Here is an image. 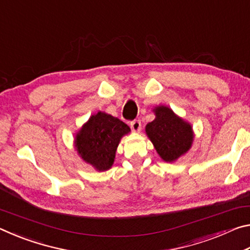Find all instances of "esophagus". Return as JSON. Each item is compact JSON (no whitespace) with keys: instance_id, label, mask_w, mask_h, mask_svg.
Returning a JSON list of instances; mask_svg holds the SVG:
<instances>
[{"instance_id":"obj_1","label":"esophagus","mask_w":250,"mask_h":250,"mask_svg":"<svg viewBox=\"0 0 250 250\" xmlns=\"http://www.w3.org/2000/svg\"><path fill=\"white\" fill-rule=\"evenodd\" d=\"M131 128L134 132H139L141 130V121L140 120H134L131 122Z\"/></svg>"}]
</instances>
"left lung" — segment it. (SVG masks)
I'll list each match as a JSON object with an SVG mask.
<instances>
[{
  "mask_svg": "<svg viewBox=\"0 0 250 250\" xmlns=\"http://www.w3.org/2000/svg\"><path fill=\"white\" fill-rule=\"evenodd\" d=\"M155 119L146 125V133L164 162H175L188 153L194 141L193 126L167 105H156Z\"/></svg>",
  "mask_w": 250,
  "mask_h": 250,
  "instance_id": "1",
  "label": "left lung"
}]
</instances>
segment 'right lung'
Listing matches in <instances>:
<instances>
[{"instance_id":"add662e5","label":"right lung","mask_w":250,"mask_h":250,"mask_svg":"<svg viewBox=\"0 0 250 250\" xmlns=\"http://www.w3.org/2000/svg\"><path fill=\"white\" fill-rule=\"evenodd\" d=\"M125 122L108 113L98 111L90 116L75 135V149L78 155L96 171L111 168L121 138L130 133Z\"/></svg>"}]
</instances>
